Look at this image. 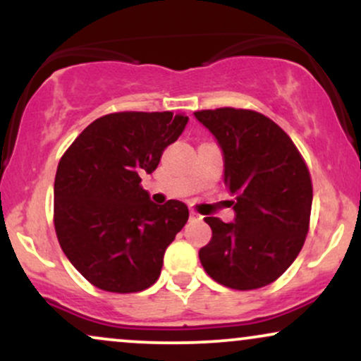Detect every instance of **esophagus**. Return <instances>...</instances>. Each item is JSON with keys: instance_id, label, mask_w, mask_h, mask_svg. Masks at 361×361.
I'll list each match as a JSON object with an SVG mask.
<instances>
[{"instance_id": "34e87169", "label": "esophagus", "mask_w": 361, "mask_h": 361, "mask_svg": "<svg viewBox=\"0 0 361 361\" xmlns=\"http://www.w3.org/2000/svg\"><path fill=\"white\" fill-rule=\"evenodd\" d=\"M190 219H202V217L197 212H193V210H190Z\"/></svg>"}]
</instances>
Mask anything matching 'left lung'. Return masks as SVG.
<instances>
[{"label": "left lung", "mask_w": 361, "mask_h": 361, "mask_svg": "<svg viewBox=\"0 0 361 361\" xmlns=\"http://www.w3.org/2000/svg\"><path fill=\"white\" fill-rule=\"evenodd\" d=\"M224 156L234 221L207 217L212 239L198 251L210 279L235 290L275 281L293 263L309 231L312 183L292 139L252 110L195 111Z\"/></svg>", "instance_id": "obj_1"}]
</instances>
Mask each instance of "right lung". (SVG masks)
I'll return each mask as SVG.
<instances>
[{
    "label": "right lung",
    "instance_id": "add662e5",
    "mask_svg": "<svg viewBox=\"0 0 361 361\" xmlns=\"http://www.w3.org/2000/svg\"><path fill=\"white\" fill-rule=\"evenodd\" d=\"M188 117L120 111L100 117L61 157L54 181V226L73 267L94 287L140 292L159 279L164 251L188 221L180 200L151 202V175Z\"/></svg>",
    "mask_w": 361,
    "mask_h": 361
}]
</instances>
